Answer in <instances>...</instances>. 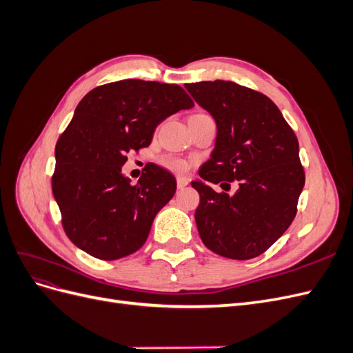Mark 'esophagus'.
<instances>
[{"label":"esophagus","instance_id":"esophagus-1","mask_svg":"<svg viewBox=\"0 0 353 353\" xmlns=\"http://www.w3.org/2000/svg\"><path fill=\"white\" fill-rule=\"evenodd\" d=\"M176 185H178V188H184L185 185H188V179L185 176H178L176 178Z\"/></svg>","mask_w":353,"mask_h":353}]
</instances>
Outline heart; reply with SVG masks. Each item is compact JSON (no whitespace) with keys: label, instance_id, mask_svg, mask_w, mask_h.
<instances>
[{"label":"heart","instance_id":"heart-1","mask_svg":"<svg viewBox=\"0 0 353 353\" xmlns=\"http://www.w3.org/2000/svg\"><path fill=\"white\" fill-rule=\"evenodd\" d=\"M162 165L170 170H175V172H184V170H187L185 160L175 156H165L162 159Z\"/></svg>","mask_w":353,"mask_h":353}]
</instances>
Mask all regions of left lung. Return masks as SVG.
I'll use <instances>...</instances> for the list:
<instances>
[{
	"label": "left lung",
	"mask_w": 353,
	"mask_h": 353,
	"mask_svg": "<svg viewBox=\"0 0 353 353\" xmlns=\"http://www.w3.org/2000/svg\"><path fill=\"white\" fill-rule=\"evenodd\" d=\"M184 87L218 126L215 150L199 175L221 187L239 183L234 196L200 181L191 184L200 194L194 215L200 239L223 258L253 259L283 236L297 213L305 185L297 137L259 91L219 79Z\"/></svg>",
	"instance_id": "obj_1"
}]
</instances>
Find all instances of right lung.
<instances>
[{
  "label": "right lung",
  "instance_id": "add662e5",
  "mask_svg": "<svg viewBox=\"0 0 353 353\" xmlns=\"http://www.w3.org/2000/svg\"><path fill=\"white\" fill-rule=\"evenodd\" d=\"M194 105L175 83L123 79L100 85L79 101L56 144L52 194L69 240L101 261L132 254L174 197L172 174L153 163L131 184L128 153L150 145L156 126Z\"/></svg>",
  "mask_w": 353,
  "mask_h": 353
}]
</instances>
